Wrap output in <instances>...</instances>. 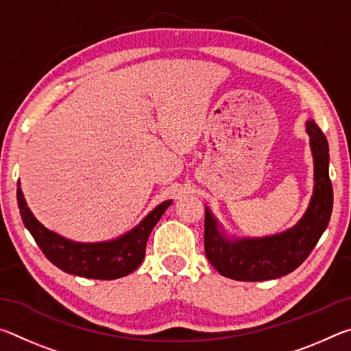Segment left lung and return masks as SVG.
Instances as JSON below:
<instances>
[{
    "label": "left lung",
    "mask_w": 351,
    "mask_h": 351,
    "mask_svg": "<svg viewBox=\"0 0 351 351\" xmlns=\"http://www.w3.org/2000/svg\"><path fill=\"white\" fill-rule=\"evenodd\" d=\"M305 127L313 153L314 189L304 217L293 228L268 237H229L206 206L204 251L221 276L241 282L287 276L304 263L328 226L332 210L328 142L313 119Z\"/></svg>",
    "instance_id": "1"
}]
</instances>
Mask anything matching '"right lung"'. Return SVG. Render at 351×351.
<instances>
[{"instance_id": "1", "label": "right lung", "mask_w": 351, "mask_h": 351, "mask_svg": "<svg viewBox=\"0 0 351 351\" xmlns=\"http://www.w3.org/2000/svg\"><path fill=\"white\" fill-rule=\"evenodd\" d=\"M16 201H19L23 223L51 263L68 274L97 278V280H114L138 269L145 257L148 237L161 219L162 213L173 203L171 199L164 201L144 217L138 226L117 239L80 243L64 239L54 230L45 228L27 207L20 182L16 189Z\"/></svg>"}]
</instances>
